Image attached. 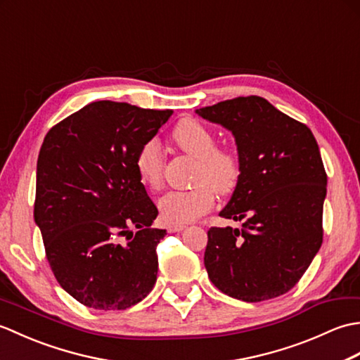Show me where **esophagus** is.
<instances>
[{"instance_id":"1","label":"esophagus","mask_w":360,"mask_h":360,"mask_svg":"<svg viewBox=\"0 0 360 360\" xmlns=\"http://www.w3.org/2000/svg\"><path fill=\"white\" fill-rule=\"evenodd\" d=\"M184 229H186V226H184V224H168L167 231L170 232V233H174V232H181V231H184Z\"/></svg>"}]
</instances>
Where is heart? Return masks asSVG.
Segmentation results:
<instances>
[{
	"instance_id": "obj_1",
	"label": "heart",
	"mask_w": 360,
	"mask_h": 360,
	"mask_svg": "<svg viewBox=\"0 0 360 360\" xmlns=\"http://www.w3.org/2000/svg\"><path fill=\"white\" fill-rule=\"evenodd\" d=\"M178 147L196 159L193 187L173 190L159 200V213L167 224H187L204 215L215 202V193L229 195L241 179V160L235 151L217 147V137L201 122L181 120L173 129ZM134 167L143 186L156 190L162 184L164 156L155 137L145 141L136 151Z\"/></svg>"
}]
</instances>
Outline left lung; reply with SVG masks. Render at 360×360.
<instances>
[{
	"label": "left lung",
	"instance_id": "left-lung-1",
	"mask_svg": "<svg viewBox=\"0 0 360 360\" xmlns=\"http://www.w3.org/2000/svg\"><path fill=\"white\" fill-rule=\"evenodd\" d=\"M231 129L241 179L219 217L243 229L210 227L204 264L221 292L243 302L286 294L323 241L326 172L311 129L258 96L196 110Z\"/></svg>",
	"mask_w": 360,
	"mask_h": 360
}]
</instances>
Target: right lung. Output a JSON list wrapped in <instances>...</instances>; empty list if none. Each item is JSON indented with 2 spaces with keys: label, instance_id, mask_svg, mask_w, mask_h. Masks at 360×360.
<instances>
[{
  "label": "right lung",
  "instance_id": "obj_1",
  "mask_svg": "<svg viewBox=\"0 0 360 360\" xmlns=\"http://www.w3.org/2000/svg\"><path fill=\"white\" fill-rule=\"evenodd\" d=\"M172 114L93 102L44 137L34 218L60 286L88 308L127 309L155 286L156 246L167 232L151 229L158 207L134 156Z\"/></svg>",
  "mask_w": 360,
  "mask_h": 360
}]
</instances>
